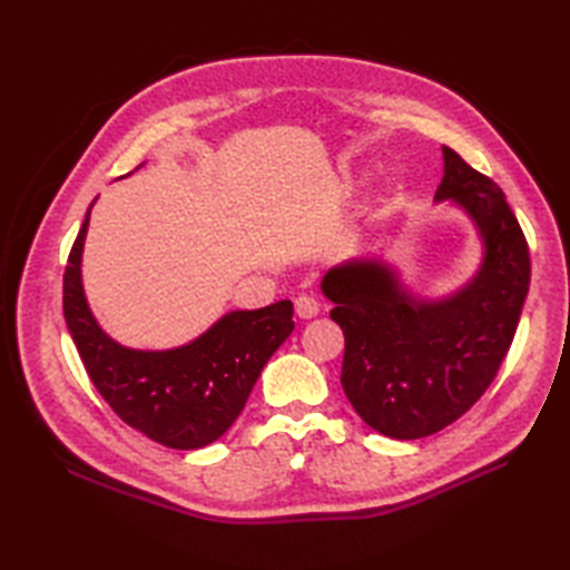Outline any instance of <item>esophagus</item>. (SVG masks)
<instances>
[{
  "label": "esophagus",
  "mask_w": 570,
  "mask_h": 570,
  "mask_svg": "<svg viewBox=\"0 0 570 570\" xmlns=\"http://www.w3.org/2000/svg\"><path fill=\"white\" fill-rule=\"evenodd\" d=\"M294 306H296V316L298 318H304V321H308V318H316L318 313H321V304L313 296H296V301H294Z\"/></svg>",
  "instance_id": "obj_1"
}]
</instances>
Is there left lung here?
<instances>
[{
    "mask_svg": "<svg viewBox=\"0 0 570 570\" xmlns=\"http://www.w3.org/2000/svg\"><path fill=\"white\" fill-rule=\"evenodd\" d=\"M433 203L465 213L480 239L478 272L455 292H411L399 266L374 254L321 278L345 335V396L370 429L396 441L445 429L485 394L529 292L527 239L498 184L443 147Z\"/></svg>",
    "mask_w": 570,
    "mask_h": 570,
    "instance_id": "left-lung-1",
    "label": "left lung"
}]
</instances>
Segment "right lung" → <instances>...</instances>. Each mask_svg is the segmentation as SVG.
Segmentation results:
<instances>
[{"label":"right lung","instance_id":"right-lung-1","mask_svg":"<svg viewBox=\"0 0 570 570\" xmlns=\"http://www.w3.org/2000/svg\"><path fill=\"white\" fill-rule=\"evenodd\" d=\"M90 210L70 249L63 316L92 384L115 414L147 439L196 451L220 439L245 409L266 362L294 331L288 298L257 311H227L190 343L139 350L117 343L95 318L82 288Z\"/></svg>","mask_w":570,"mask_h":570}]
</instances>
